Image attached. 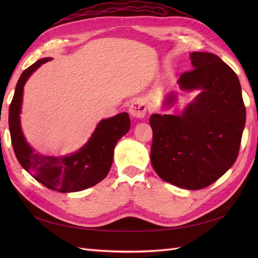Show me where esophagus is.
Instances as JSON below:
<instances>
[{"label": "esophagus", "instance_id": "34e87169", "mask_svg": "<svg viewBox=\"0 0 258 258\" xmlns=\"http://www.w3.org/2000/svg\"><path fill=\"white\" fill-rule=\"evenodd\" d=\"M129 113L135 118H143L146 114V104L143 100L137 99L129 106Z\"/></svg>", "mask_w": 258, "mask_h": 258}]
</instances>
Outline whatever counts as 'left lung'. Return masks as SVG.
<instances>
[{
	"label": "left lung",
	"instance_id": "left-lung-1",
	"mask_svg": "<svg viewBox=\"0 0 258 258\" xmlns=\"http://www.w3.org/2000/svg\"><path fill=\"white\" fill-rule=\"evenodd\" d=\"M192 70L177 80L182 90L201 92L181 115L153 114L151 162L163 181L197 190L235 163L245 126V106L237 74L211 52L190 53ZM170 93L166 106L175 102Z\"/></svg>",
	"mask_w": 258,
	"mask_h": 258
}]
</instances>
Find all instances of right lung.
<instances>
[{
	"mask_svg": "<svg viewBox=\"0 0 258 258\" xmlns=\"http://www.w3.org/2000/svg\"><path fill=\"white\" fill-rule=\"evenodd\" d=\"M51 60L43 58L22 72L10 106V131L15 155L20 165L36 181L60 192L81 191L98 184L107 175L118 140L130 129L128 113L117 114L99 122L89 141L79 152L64 157L34 153L22 135L19 115L23 86L36 69Z\"/></svg>",
	"mask_w": 258,
	"mask_h": 258,
	"instance_id": "1",
	"label": "right lung"
}]
</instances>
